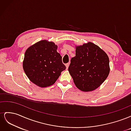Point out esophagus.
<instances>
[{"label": "esophagus", "mask_w": 131, "mask_h": 131, "mask_svg": "<svg viewBox=\"0 0 131 131\" xmlns=\"http://www.w3.org/2000/svg\"><path fill=\"white\" fill-rule=\"evenodd\" d=\"M69 66V63H67V64H66V68H67V69H68Z\"/></svg>", "instance_id": "1"}]
</instances>
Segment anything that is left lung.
Segmentation results:
<instances>
[{
	"mask_svg": "<svg viewBox=\"0 0 131 131\" xmlns=\"http://www.w3.org/2000/svg\"><path fill=\"white\" fill-rule=\"evenodd\" d=\"M68 70L79 90L92 91L97 89L108 77L109 59L100 47L89 42L76 46V54L71 59Z\"/></svg>",
	"mask_w": 131,
	"mask_h": 131,
	"instance_id": "obj_1",
	"label": "left lung"
}]
</instances>
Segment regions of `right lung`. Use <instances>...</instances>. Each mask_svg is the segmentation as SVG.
I'll use <instances>...</instances> for the list:
<instances>
[{"instance_id":"add662e5","label":"right lung","mask_w":131,"mask_h":131,"mask_svg":"<svg viewBox=\"0 0 131 131\" xmlns=\"http://www.w3.org/2000/svg\"><path fill=\"white\" fill-rule=\"evenodd\" d=\"M57 49L54 42L43 40L34 43L26 51L23 70L29 80L40 88L54 84L66 69Z\"/></svg>"}]
</instances>
